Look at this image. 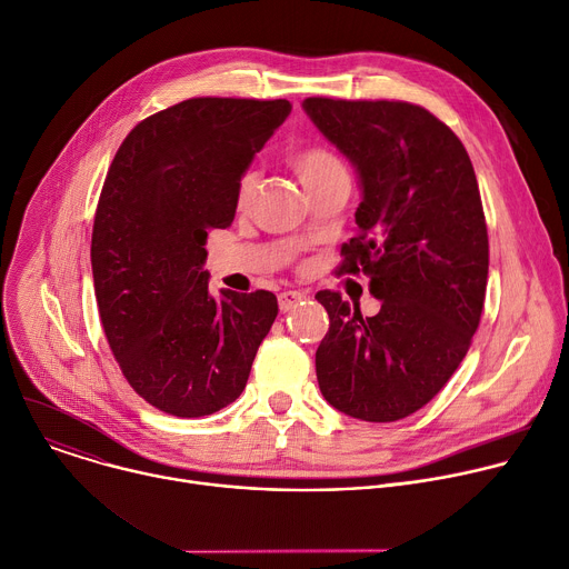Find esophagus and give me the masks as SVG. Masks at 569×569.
<instances>
[{
    "mask_svg": "<svg viewBox=\"0 0 569 569\" xmlns=\"http://www.w3.org/2000/svg\"><path fill=\"white\" fill-rule=\"evenodd\" d=\"M306 297H308V295L301 292V290H283V292L279 295V308H281L283 312H288V310L297 308Z\"/></svg>",
    "mask_w": 569,
    "mask_h": 569,
    "instance_id": "obj_1",
    "label": "esophagus"
}]
</instances>
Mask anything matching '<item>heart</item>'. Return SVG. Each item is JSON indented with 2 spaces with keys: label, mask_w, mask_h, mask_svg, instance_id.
<instances>
[{
  "label": "heart",
  "mask_w": 569,
  "mask_h": 569,
  "mask_svg": "<svg viewBox=\"0 0 569 569\" xmlns=\"http://www.w3.org/2000/svg\"><path fill=\"white\" fill-rule=\"evenodd\" d=\"M290 161H292V169L299 176L306 191L315 189L321 182L331 180L333 176L345 173V167L340 164V159L323 148H306V150L297 152ZM254 189H257V173L242 176V180L238 184V204H248L250 198L254 196Z\"/></svg>",
  "instance_id": "b5f03b06"
}]
</instances>
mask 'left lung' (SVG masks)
<instances>
[{
  "label": "left lung",
  "instance_id": "obj_1",
  "mask_svg": "<svg viewBox=\"0 0 569 569\" xmlns=\"http://www.w3.org/2000/svg\"><path fill=\"white\" fill-rule=\"evenodd\" d=\"M301 108L358 176V236L345 242L340 272L369 274L382 301L362 317L338 292L315 295L331 317L317 382L351 419L398 421L441 391L477 331L489 279L477 178L457 134L419 106L306 99Z\"/></svg>",
  "mask_w": 569,
  "mask_h": 569
}]
</instances>
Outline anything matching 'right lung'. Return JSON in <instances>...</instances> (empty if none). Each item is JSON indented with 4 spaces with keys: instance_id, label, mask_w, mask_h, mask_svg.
Here are the masks:
<instances>
[{
    "instance_id": "obj_1",
    "label": "right lung",
    "mask_w": 569,
    "mask_h": 569,
    "mask_svg": "<svg viewBox=\"0 0 569 569\" xmlns=\"http://www.w3.org/2000/svg\"><path fill=\"white\" fill-rule=\"evenodd\" d=\"M290 114L286 99H189L117 150L92 231L110 349L152 408L198 419L246 389L279 312L268 290L209 292L207 231L231 224L238 184Z\"/></svg>"
}]
</instances>
